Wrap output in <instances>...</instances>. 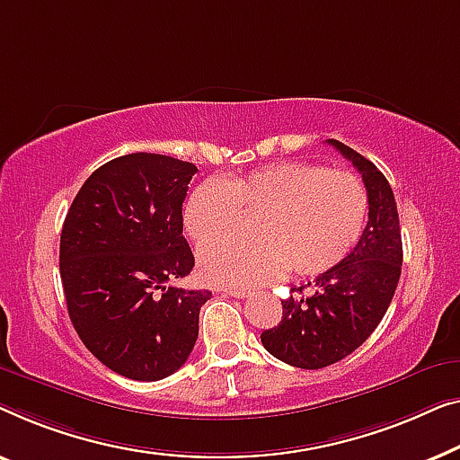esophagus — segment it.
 <instances>
[{"label": "esophagus", "instance_id": "obj_1", "mask_svg": "<svg viewBox=\"0 0 460 460\" xmlns=\"http://www.w3.org/2000/svg\"><path fill=\"white\" fill-rule=\"evenodd\" d=\"M223 292L233 296V297H248L250 296V289H245V288H225Z\"/></svg>", "mask_w": 460, "mask_h": 460}]
</instances>
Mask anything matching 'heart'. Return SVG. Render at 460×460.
<instances>
[{
	"instance_id": "1",
	"label": "heart",
	"mask_w": 460,
	"mask_h": 460,
	"mask_svg": "<svg viewBox=\"0 0 460 460\" xmlns=\"http://www.w3.org/2000/svg\"><path fill=\"white\" fill-rule=\"evenodd\" d=\"M258 217L250 242H225L199 254V273L215 286H256L292 270L319 277L340 267L360 242L368 193L357 174L308 163H275L206 181L183 204V231L193 243L218 242L239 215Z\"/></svg>"
}]
</instances>
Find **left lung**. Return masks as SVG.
<instances>
[{"label": "left lung", "instance_id": "1", "mask_svg": "<svg viewBox=\"0 0 460 460\" xmlns=\"http://www.w3.org/2000/svg\"><path fill=\"white\" fill-rule=\"evenodd\" d=\"M327 144L362 174L368 223L352 254L316 277L310 294L281 300L279 325L261 335L275 358L297 368L329 367L357 350L384 319L402 270L398 208L384 172L341 141L327 139ZM297 292L302 294V288Z\"/></svg>", "mask_w": 460, "mask_h": 460}]
</instances>
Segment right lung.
<instances>
[{
    "label": "right lung",
    "mask_w": 460,
    "mask_h": 460,
    "mask_svg": "<svg viewBox=\"0 0 460 460\" xmlns=\"http://www.w3.org/2000/svg\"><path fill=\"white\" fill-rule=\"evenodd\" d=\"M198 166L127 154L100 166L73 199L60 235V277L83 344L114 373L158 381L185 365L208 289L187 277L183 199Z\"/></svg>",
    "instance_id": "add662e5"
}]
</instances>
